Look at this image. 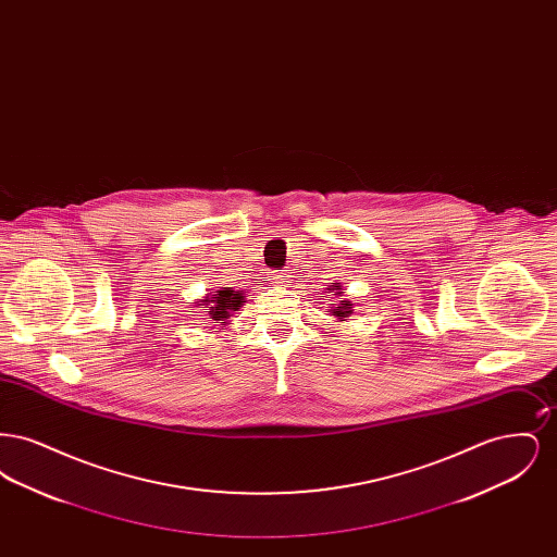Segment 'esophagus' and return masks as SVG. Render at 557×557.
I'll return each instance as SVG.
<instances>
[{"instance_id": "obj_1", "label": "esophagus", "mask_w": 557, "mask_h": 557, "mask_svg": "<svg viewBox=\"0 0 557 557\" xmlns=\"http://www.w3.org/2000/svg\"><path fill=\"white\" fill-rule=\"evenodd\" d=\"M286 277H288V275H284V273H271V280H273V284H277V286L286 284Z\"/></svg>"}]
</instances>
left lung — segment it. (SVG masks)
<instances>
[{
    "label": "left lung",
    "instance_id": "obj_1",
    "mask_svg": "<svg viewBox=\"0 0 557 557\" xmlns=\"http://www.w3.org/2000/svg\"><path fill=\"white\" fill-rule=\"evenodd\" d=\"M330 292H334L336 296H343V286L341 284H334L332 288H327ZM352 302L350 300H341L336 307H330V315L338 319V321H346V318L352 315Z\"/></svg>",
    "mask_w": 557,
    "mask_h": 557
}]
</instances>
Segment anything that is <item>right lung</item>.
<instances>
[{"mask_svg":"<svg viewBox=\"0 0 557 557\" xmlns=\"http://www.w3.org/2000/svg\"><path fill=\"white\" fill-rule=\"evenodd\" d=\"M244 302H246V296H242V290L221 288V290L209 292L207 296L196 300V307L205 309V313L211 319V330H214V327L225 330V325L230 323V318L234 315V311H238Z\"/></svg>","mask_w":557,"mask_h":557,"instance_id":"1","label":"right lung"}]
</instances>
